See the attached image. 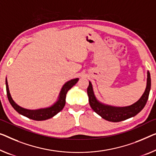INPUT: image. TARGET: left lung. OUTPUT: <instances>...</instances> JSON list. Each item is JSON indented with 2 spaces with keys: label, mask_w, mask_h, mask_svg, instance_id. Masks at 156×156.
Returning <instances> with one entry per match:
<instances>
[{
  "label": "left lung",
  "mask_w": 156,
  "mask_h": 156,
  "mask_svg": "<svg viewBox=\"0 0 156 156\" xmlns=\"http://www.w3.org/2000/svg\"><path fill=\"white\" fill-rule=\"evenodd\" d=\"M147 74V84L144 93L136 103L126 107H113L101 104L95 98L92 84L89 82L87 92L89 97L90 106L94 112H96L104 119L111 122H120L136 115L144 107L148 99L151 90V76L149 71H148Z\"/></svg>",
  "instance_id": "8db88e82"
}]
</instances>
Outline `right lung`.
Segmentation results:
<instances>
[{"label":"right lung","instance_id":"add662e5","mask_svg":"<svg viewBox=\"0 0 156 156\" xmlns=\"http://www.w3.org/2000/svg\"><path fill=\"white\" fill-rule=\"evenodd\" d=\"M78 81V78L73 79L68 81L62 87V89L60 92L59 97L58 101L56 102L54 105L51 106V107L46 108H42L38 109V110H28V109H25L24 108L20 107L18 106L13 99H12L11 95L10 94V91H9L8 81H7V78L5 80V85H6V92L7 95H8V100L10 101L12 106L15 108L16 111H17L19 113L22 114V115H24L30 119L34 120H45L49 119V118H52L56 114H57L59 111H61L63 108L64 107L65 104H66V95L67 92L69 91L71 88L73 87L74 85L76 84Z\"/></svg>","mask_w":156,"mask_h":156}]
</instances>
